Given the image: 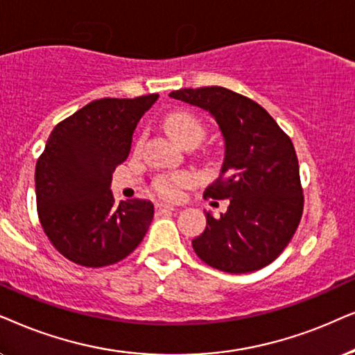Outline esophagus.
I'll list each match as a JSON object with an SVG mask.
<instances>
[{
  "label": "esophagus",
  "instance_id": "1",
  "mask_svg": "<svg viewBox=\"0 0 355 355\" xmlns=\"http://www.w3.org/2000/svg\"><path fill=\"white\" fill-rule=\"evenodd\" d=\"M175 211L173 206H167V205H157L155 206V214L162 216V214H168V212Z\"/></svg>",
  "mask_w": 355,
  "mask_h": 355
}]
</instances>
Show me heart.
<instances>
[{"label":"heart","instance_id":"b5f03b06","mask_svg":"<svg viewBox=\"0 0 355 355\" xmlns=\"http://www.w3.org/2000/svg\"><path fill=\"white\" fill-rule=\"evenodd\" d=\"M164 128L178 144L187 146L188 143H200L205 136V126L190 112L177 110L168 113L164 118ZM143 141H138L141 146ZM196 183V177L190 172L170 173L155 178L154 191L165 200H177L185 188H190Z\"/></svg>","mask_w":355,"mask_h":355}]
</instances>
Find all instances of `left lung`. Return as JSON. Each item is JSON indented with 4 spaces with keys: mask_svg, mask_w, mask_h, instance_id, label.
Returning a JSON list of instances; mask_svg holds the SVG:
<instances>
[{
    "mask_svg": "<svg viewBox=\"0 0 355 355\" xmlns=\"http://www.w3.org/2000/svg\"><path fill=\"white\" fill-rule=\"evenodd\" d=\"M168 96L209 112L225 143L220 175L205 198L229 200V207L220 219L206 212V229L191 242L193 250L224 272L268 266L289 245L304 212L291 138L259 103L225 87L180 89Z\"/></svg>",
    "mask_w": 355,
    "mask_h": 355,
    "instance_id": "1",
    "label": "left lung"
}]
</instances>
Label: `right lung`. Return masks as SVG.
<instances>
[{"mask_svg": "<svg viewBox=\"0 0 355 355\" xmlns=\"http://www.w3.org/2000/svg\"><path fill=\"white\" fill-rule=\"evenodd\" d=\"M159 94L98 98L55 126L35 165L37 212L51 245L86 268L121 261L141 243L154 205H115L112 173L130 155L141 116Z\"/></svg>", "mask_w": 355, "mask_h": 355, "instance_id": "1", "label": "right lung"}]
</instances>
